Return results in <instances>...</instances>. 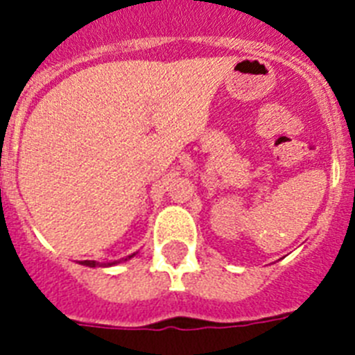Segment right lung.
I'll use <instances>...</instances> for the list:
<instances>
[{
  "instance_id": "obj_1",
  "label": "right lung",
  "mask_w": 355,
  "mask_h": 355,
  "mask_svg": "<svg viewBox=\"0 0 355 355\" xmlns=\"http://www.w3.org/2000/svg\"><path fill=\"white\" fill-rule=\"evenodd\" d=\"M135 254H131V256H128V258H122V259H115V261H106V263H97V261H90V259H85V261H81L80 265H85V266H90V268H96V266H114L117 265V263H122V261H128V259L133 258Z\"/></svg>"
}]
</instances>
